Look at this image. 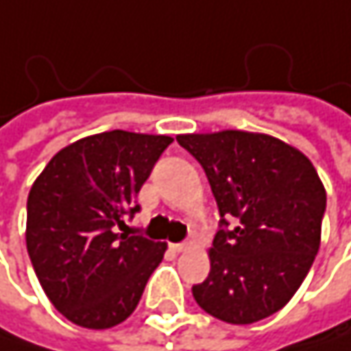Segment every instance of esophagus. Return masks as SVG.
<instances>
[{"label": "esophagus", "instance_id": "1", "mask_svg": "<svg viewBox=\"0 0 351 351\" xmlns=\"http://www.w3.org/2000/svg\"><path fill=\"white\" fill-rule=\"evenodd\" d=\"M189 247H191L189 242H182V244H171V250H173V252H184V250H189Z\"/></svg>", "mask_w": 351, "mask_h": 351}]
</instances>
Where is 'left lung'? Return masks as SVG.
<instances>
[{
    "mask_svg": "<svg viewBox=\"0 0 351 351\" xmlns=\"http://www.w3.org/2000/svg\"><path fill=\"white\" fill-rule=\"evenodd\" d=\"M176 142L203 167L221 215L209 276L193 287L197 305L234 325L280 311L321 244L327 195L315 167L268 134L223 130Z\"/></svg>",
    "mask_w": 351,
    "mask_h": 351,
    "instance_id": "1",
    "label": "left lung"
}]
</instances>
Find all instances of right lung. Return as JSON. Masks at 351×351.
Wrapping results in <instances>:
<instances>
[{"label":"right lung","instance_id":"obj_1","mask_svg":"<svg viewBox=\"0 0 351 351\" xmlns=\"http://www.w3.org/2000/svg\"><path fill=\"white\" fill-rule=\"evenodd\" d=\"M171 136L123 130L81 138L52 156L28 195L26 245L58 313L109 329L134 313L167 252L165 242L119 234Z\"/></svg>","mask_w":351,"mask_h":351}]
</instances>
